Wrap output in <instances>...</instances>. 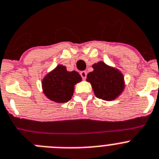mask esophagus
<instances>
[{"label": "esophagus", "mask_w": 159, "mask_h": 159, "mask_svg": "<svg viewBox=\"0 0 159 159\" xmlns=\"http://www.w3.org/2000/svg\"><path fill=\"white\" fill-rule=\"evenodd\" d=\"M80 75L82 77L83 80H85L87 78V72L84 71V70H83V71H80Z\"/></svg>", "instance_id": "esophagus-1"}]
</instances>
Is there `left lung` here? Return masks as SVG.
<instances>
[{"mask_svg":"<svg viewBox=\"0 0 159 159\" xmlns=\"http://www.w3.org/2000/svg\"><path fill=\"white\" fill-rule=\"evenodd\" d=\"M94 70L87 75L95 96L104 100H112L124 89V78L119 70L107 66L103 62L95 63Z\"/></svg>","mask_w":159,"mask_h":159,"instance_id":"obj_1","label":"left lung"}]
</instances>
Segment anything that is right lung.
Instances as JSON below:
<instances>
[{"label":"right lung","instance_id":"add662e5","mask_svg":"<svg viewBox=\"0 0 159 159\" xmlns=\"http://www.w3.org/2000/svg\"><path fill=\"white\" fill-rule=\"evenodd\" d=\"M80 81L81 76L78 72L67 71L64 66L59 65L43 79V92L53 101L66 103L71 99L74 85Z\"/></svg>","mask_w":159,"mask_h":159}]
</instances>
